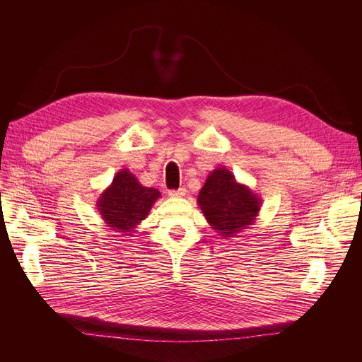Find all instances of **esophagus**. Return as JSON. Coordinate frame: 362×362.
Listing matches in <instances>:
<instances>
[{"instance_id": "34e87169", "label": "esophagus", "mask_w": 362, "mask_h": 362, "mask_svg": "<svg viewBox=\"0 0 362 362\" xmlns=\"http://www.w3.org/2000/svg\"><path fill=\"white\" fill-rule=\"evenodd\" d=\"M186 194V189L180 187L177 190H169V196L170 197H183Z\"/></svg>"}]
</instances>
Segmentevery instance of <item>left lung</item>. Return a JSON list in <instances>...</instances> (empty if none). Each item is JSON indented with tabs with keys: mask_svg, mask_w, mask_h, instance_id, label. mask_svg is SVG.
<instances>
[{
	"mask_svg": "<svg viewBox=\"0 0 362 362\" xmlns=\"http://www.w3.org/2000/svg\"><path fill=\"white\" fill-rule=\"evenodd\" d=\"M197 204L211 228L228 239L255 223L262 199L250 187L239 183L229 169L221 166L206 179Z\"/></svg>",
	"mask_w": 362,
	"mask_h": 362,
	"instance_id": "left-lung-1",
	"label": "left lung"
}]
</instances>
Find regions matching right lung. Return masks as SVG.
Returning a JSON list of instances; mask_svg holds the SVG:
<instances>
[{"label":"right lung","instance_id":"1","mask_svg":"<svg viewBox=\"0 0 362 362\" xmlns=\"http://www.w3.org/2000/svg\"><path fill=\"white\" fill-rule=\"evenodd\" d=\"M160 196L158 189L143 186L129 169H122L112 185L101 192L95 209L112 230L132 236Z\"/></svg>","mask_w":362,"mask_h":362}]
</instances>
